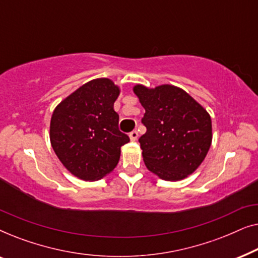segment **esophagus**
<instances>
[{"instance_id": "obj_1", "label": "esophagus", "mask_w": 258, "mask_h": 258, "mask_svg": "<svg viewBox=\"0 0 258 258\" xmlns=\"http://www.w3.org/2000/svg\"><path fill=\"white\" fill-rule=\"evenodd\" d=\"M129 137H130V140H132V141H136L137 137H139V133H137L136 130H134V132L129 134Z\"/></svg>"}]
</instances>
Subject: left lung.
<instances>
[{
	"label": "left lung",
	"instance_id": "1",
	"mask_svg": "<svg viewBox=\"0 0 258 258\" xmlns=\"http://www.w3.org/2000/svg\"><path fill=\"white\" fill-rule=\"evenodd\" d=\"M146 114L140 137L148 170L164 181H181L206 158L213 141L209 112L181 88L162 84L133 88Z\"/></svg>",
	"mask_w": 258,
	"mask_h": 258
}]
</instances>
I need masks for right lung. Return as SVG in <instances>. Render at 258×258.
Wrapping results in <instances>:
<instances>
[{"label":"right lung","mask_w":258,"mask_h":258,"mask_svg":"<svg viewBox=\"0 0 258 258\" xmlns=\"http://www.w3.org/2000/svg\"><path fill=\"white\" fill-rule=\"evenodd\" d=\"M121 93L111 80L84 83L61 103L50 119V143L70 174L83 181H98L110 174L129 137L118 130L114 103Z\"/></svg>","instance_id":"obj_1"}]
</instances>
